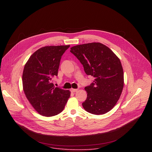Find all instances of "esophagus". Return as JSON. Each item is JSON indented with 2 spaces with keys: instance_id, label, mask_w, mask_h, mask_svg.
I'll return each mask as SVG.
<instances>
[{
  "instance_id": "esophagus-1",
  "label": "esophagus",
  "mask_w": 152,
  "mask_h": 152,
  "mask_svg": "<svg viewBox=\"0 0 152 152\" xmlns=\"http://www.w3.org/2000/svg\"><path fill=\"white\" fill-rule=\"evenodd\" d=\"M77 89H74V88H72V89H70V91H71V92H72V93H75V92H77Z\"/></svg>"
}]
</instances>
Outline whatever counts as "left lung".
<instances>
[{
  "mask_svg": "<svg viewBox=\"0 0 152 152\" xmlns=\"http://www.w3.org/2000/svg\"><path fill=\"white\" fill-rule=\"evenodd\" d=\"M83 65L87 75L94 80L85 87L87 97L82 103L84 110L95 115L111 111L118 102L124 85L121 64L116 55L100 42L77 45L70 48Z\"/></svg>",
  "mask_w": 152,
  "mask_h": 152,
  "instance_id": "1",
  "label": "left lung"
}]
</instances>
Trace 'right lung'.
I'll return each instance as SVG.
<instances>
[{
  "label": "right lung",
  "mask_w": 152,
  "mask_h": 152,
  "mask_svg": "<svg viewBox=\"0 0 152 152\" xmlns=\"http://www.w3.org/2000/svg\"><path fill=\"white\" fill-rule=\"evenodd\" d=\"M68 46H50L35 52L26 63L22 82L26 98L41 115L52 117L61 113L70 91L55 87L51 80L58 76L60 61Z\"/></svg>",
  "instance_id": "1"
}]
</instances>
